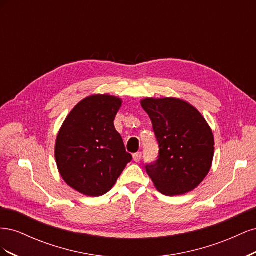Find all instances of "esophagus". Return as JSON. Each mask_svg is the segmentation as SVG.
<instances>
[{
    "instance_id": "1",
    "label": "esophagus",
    "mask_w": 256,
    "mask_h": 256,
    "mask_svg": "<svg viewBox=\"0 0 256 256\" xmlns=\"http://www.w3.org/2000/svg\"><path fill=\"white\" fill-rule=\"evenodd\" d=\"M134 160L136 161V162H138L141 160V158H142V154L141 152H136V154H134Z\"/></svg>"
}]
</instances>
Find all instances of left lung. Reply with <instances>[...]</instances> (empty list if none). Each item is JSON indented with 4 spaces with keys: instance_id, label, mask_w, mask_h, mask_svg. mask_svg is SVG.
Masks as SVG:
<instances>
[{
    "instance_id": "8db88e82",
    "label": "left lung",
    "mask_w": 256,
    "mask_h": 256,
    "mask_svg": "<svg viewBox=\"0 0 256 256\" xmlns=\"http://www.w3.org/2000/svg\"><path fill=\"white\" fill-rule=\"evenodd\" d=\"M141 106L152 122L159 158L146 172L162 194L194 190L210 171L214 154L212 130L196 108L180 98H144Z\"/></svg>"
}]
</instances>
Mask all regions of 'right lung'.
Wrapping results in <instances>:
<instances>
[{"label": "right lung", "mask_w": 256, "mask_h": 256, "mask_svg": "<svg viewBox=\"0 0 256 256\" xmlns=\"http://www.w3.org/2000/svg\"><path fill=\"white\" fill-rule=\"evenodd\" d=\"M122 100L109 94L82 99L67 115L56 141V161L64 182L84 196L109 192L132 156L114 118Z\"/></svg>", "instance_id": "1"}]
</instances>
